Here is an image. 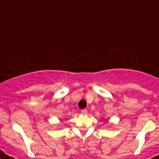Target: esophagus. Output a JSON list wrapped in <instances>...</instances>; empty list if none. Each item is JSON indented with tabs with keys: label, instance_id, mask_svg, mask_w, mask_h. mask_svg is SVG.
I'll return each instance as SVG.
<instances>
[{
	"label": "esophagus",
	"instance_id": "1",
	"mask_svg": "<svg viewBox=\"0 0 159 159\" xmlns=\"http://www.w3.org/2000/svg\"><path fill=\"white\" fill-rule=\"evenodd\" d=\"M87 112H88L87 109H82V110H81V113H82L83 115H85V114H87Z\"/></svg>",
	"mask_w": 159,
	"mask_h": 159
}]
</instances>
